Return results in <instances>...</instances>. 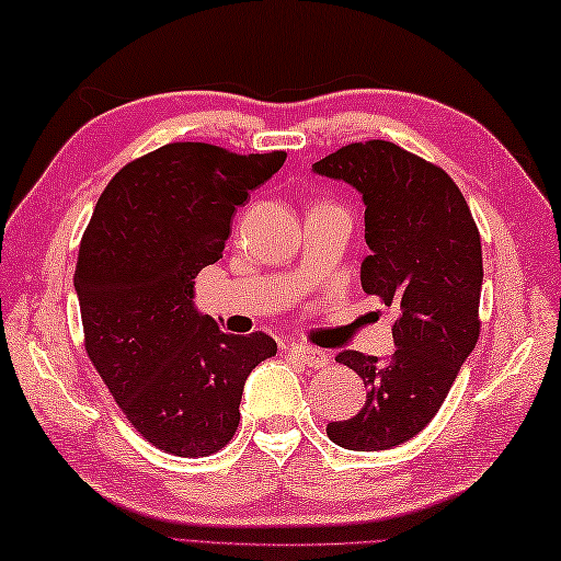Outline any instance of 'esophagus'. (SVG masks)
<instances>
[{
    "instance_id": "1",
    "label": "esophagus",
    "mask_w": 561,
    "mask_h": 561,
    "mask_svg": "<svg viewBox=\"0 0 561 561\" xmlns=\"http://www.w3.org/2000/svg\"><path fill=\"white\" fill-rule=\"evenodd\" d=\"M288 355L300 359L302 365H308V367H325L330 362L325 352L318 350V347H308V345H290Z\"/></svg>"
}]
</instances>
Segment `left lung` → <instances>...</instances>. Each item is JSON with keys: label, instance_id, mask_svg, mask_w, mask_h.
<instances>
[{"label": "left lung", "instance_id": "obj_1", "mask_svg": "<svg viewBox=\"0 0 561 561\" xmlns=\"http://www.w3.org/2000/svg\"><path fill=\"white\" fill-rule=\"evenodd\" d=\"M312 170L365 199L371 255L362 288L397 312L387 359L355 350L335 357L365 381L367 401L357 416L328 424V436L350 450H387L431 424L480 337V233L456 182L394 142H352Z\"/></svg>", "mask_w": 561, "mask_h": 561}]
</instances>
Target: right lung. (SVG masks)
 Listing matches in <instances>:
<instances>
[{
  "label": "right lung",
  "mask_w": 561,
  "mask_h": 561,
  "mask_svg": "<svg viewBox=\"0 0 561 561\" xmlns=\"http://www.w3.org/2000/svg\"><path fill=\"white\" fill-rule=\"evenodd\" d=\"M283 162V150L170 142L127 162L85 226L73 278L85 352L125 419L164 454L229 444L245 377L278 350L265 332L226 335L192 298L233 211Z\"/></svg>",
  "instance_id": "1"
}]
</instances>
